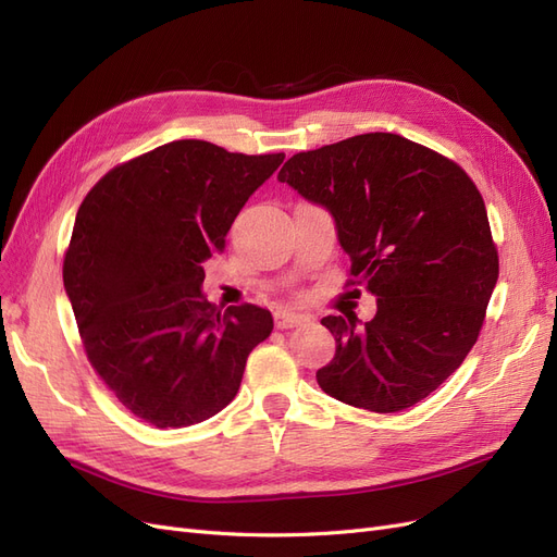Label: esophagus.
<instances>
[{
    "label": "esophagus",
    "mask_w": 557,
    "mask_h": 557,
    "mask_svg": "<svg viewBox=\"0 0 557 557\" xmlns=\"http://www.w3.org/2000/svg\"><path fill=\"white\" fill-rule=\"evenodd\" d=\"M274 320H276V327L278 330H290V327H299L307 323V315H301L297 311H290V309H278L274 313Z\"/></svg>",
    "instance_id": "1"
}]
</instances>
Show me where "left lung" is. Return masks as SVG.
I'll use <instances>...</instances> for the list:
<instances>
[{
  "instance_id": "8db88e82",
  "label": "left lung",
  "mask_w": 557,
  "mask_h": 557,
  "mask_svg": "<svg viewBox=\"0 0 557 557\" xmlns=\"http://www.w3.org/2000/svg\"><path fill=\"white\" fill-rule=\"evenodd\" d=\"M278 181L325 207L350 258L346 285L376 315L320 320L336 352L315 379L350 407L397 413L434 393L476 344L499 276L479 188L460 164L391 132L297 153ZM360 293V290H356Z\"/></svg>"
}]
</instances>
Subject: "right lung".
Masks as SVG:
<instances>
[{"mask_svg":"<svg viewBox=\"0 0 557 557\" xmlns=\"http://www.w3.org/2000/svg\"><path fill=\"white\" fill-rule=\"evenodd\" d=\"M283 158L181 139L113 166L78 207L64 290L97 376L144 423L188 428L223 411L272 334L267 309L207 301L201 264Z\"/></svg>","mask_w":557,"mask_h":557,"instance_id":"add662e5","label":"right lung"}]
</instances>
